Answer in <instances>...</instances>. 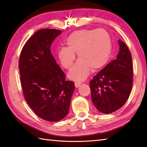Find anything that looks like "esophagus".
<instances>
[{"label": "esophagus", "mask_w": 147, "mask_h": 147, "mask_svg": "<svg viewBox=\"0 0 147 147\" xmlns=\"http://www.w3.org/2000/svg\"><path fill=\"white\" fill-rule=\"evenodd\" d=\"M74 85H75V87L76 88H78V87L82 85V83H79V82H76L74 83Z\"/></svg>", "instance_id": "obj_1"}]
</instances>
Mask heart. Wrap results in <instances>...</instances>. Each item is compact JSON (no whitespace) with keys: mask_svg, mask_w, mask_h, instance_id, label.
Returning a JSON list of instances; mask_svg holds the SVG:
<instances>
[{"mask_svg":"<svg viewBox=\"0 0 147 147\" xmlns=\"http://www.w3.org/2000/svg\"><path fill=\"white\" fill-rule=\"evenodd\" d=\"M67 47L57 50L62 66L71 68L76 59L80 58L68 74L72 80L82 82L92 69L96 71L107 64L111 54V40L108 33L102 29L80 30L71 33L65 40Z\"/></svg>","mask_w":147,"mask_h":147,"instance_id":"b5f03b06","label":"heart"}]
</instances>
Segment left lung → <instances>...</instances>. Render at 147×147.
<instances>
[{
  "mask_svg": "<svg viewBox=\"0 0 147 147\" xmlns=\"http://www.w3.org/2000/svg\"><path fill=\"white\" fill-rule=\"evenodd\" d=\"M119 51L90 82L92 101L97 110L110 114L123 107L128 99L133 82L131 54L127 45L118 40Z\"/></svg>",
  "mask_w": 147,
  "mask_h": 147,
  "instance_id": "left-lung-1",
  "label": "left lung"
}]
</instances>
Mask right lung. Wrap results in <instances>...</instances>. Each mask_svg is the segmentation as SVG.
<instances>
[{
  "label": "right lung",
  "instance_id": "obj_1",
  "mask_svg": "<svg viewBox=\"0 0 147 147\" xmlns=\"http://www.w3.org/2000/svg\"><path fill=\"white\" fill-rule=\"evenodd\" d=\"M61 33L55 29L37 31L24 44L19 60L24 98L38 117L51 122L66 116L75 88L73 82L65 80L51 54V45Z\"/></svg>",
  "mask_w": 147,
  "mask_h": 147
}]
</instances>
